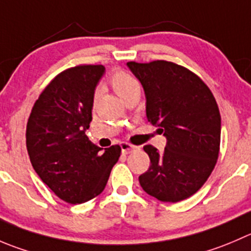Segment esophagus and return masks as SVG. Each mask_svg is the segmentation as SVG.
I'll list each match as a JSON object with an SVG mask.
<instances>
[{
	"instance_id": "obj_1",
	"label": "esophagus",
	"mask_w": 251,
	"mask_h": 251,
	"mask_svg": "<svg viewBox=\"0 0 251 251\" xmlns=\"http://www.w3.org/2000/svg\"><path fill=\"white\" fill-rule=\"evenodd\" d=\"M120 146H121V151H123L124 154H128V153H131L133 150H135V147H133L132 145H130V143L123 142Z\"/></svg>"
}]
</instances>
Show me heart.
Listing matches in <instances>:
<instances>
[{
    "instance_id": "heart-1",
    "label": "heart",
    "mask_w": 251,
    "mask_h": 251,
    "mask_svg": "<svg viewBox=\"0 0 251 251\" xmlns=\"http://www.w3.org/2000/svg\"><path fill=\"white\" fill-rule=\"evenodd\" d=\"M110 84L113 87L114 92L120 97L121 99H125L128 94L133 92L140 91V83L137 79L131 74L125 71H115L110 77ZM98 94H96V98Z\"/></svg>"
}]
</instances>
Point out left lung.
Wrapping results in <instances>:
<instances>
[{"instance_id": "obj_1", "label": "left lung", "mask_w": 251, "mask_h": 251, "mask_svg": "<svg viewBox=\"0 0 251 251\" xmlns=\"http://www.w3.org/2000/svg\"><path fill=\"white\" fill-rule=\"evenodd\" d=\"M146 96V115L167 138L163 152L143 147L150 169L138 180L148 195L177 202L198 193L220 152L221 115L212 92L185 67L169 61L127 62Z\"/></svg>"}]
</instances>
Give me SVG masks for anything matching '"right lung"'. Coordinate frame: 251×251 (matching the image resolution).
<instances>
[{"label":"right lung","mask_w":251,"mask_h":251,"mask_svg":"<svg viewBox=\"0 0 251 251\" xmlns=\"http://www.w3.org/2000/svg\"><path fill=\"white\" fill-rule=\"evenodd\" d=\"M104 71L101 65H81L61 72L39 96L26 124L34 170L56 196L72 205L104 190L121 153L118 145L101 152L86 135Z\"/></svg>","instance_id":"add662e5"}]
</instances>
